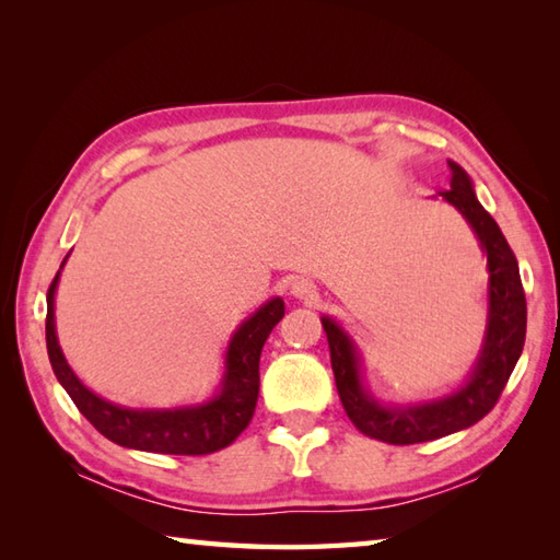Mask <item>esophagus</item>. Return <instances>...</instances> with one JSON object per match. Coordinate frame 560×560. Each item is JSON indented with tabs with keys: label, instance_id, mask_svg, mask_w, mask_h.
<instances>
[{
	"label": "esophagus",
	"instance_id": "obj_1",
	"mask_svg": "<svg viewBox=\"0 0 560 560\" xmlns=\"http://www.w3.org/2000/svg\"><path fill=\"white\" fill-rule=\"evenodd\" d=\"M291 295L293 299H299V301H315L317 299V289L313 287L311 281H305V279H295L293 283H291Z\"/></svg>",
	"mask_w": 560,
	"mask_h": 560
}]
</instances>
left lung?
Instances as JSON below:
<instances>
[{
	"mask_svg": "<svg viewBox=\"0 0 560 560\" xmlns=\"http://www.w3.org/2000/svg\"><path fill=\"white\" fill-rule=\"evenodd\" d=\"M450 171V187L440 197L467 219L489 259V319H486L481 353L467 383L447 397L409 404V407H385L363 387L359 351L351 337L335 319L323 317L343 411L363 435L389 445L425 443L481 421L495 407L525 347L527 301L515 253L491 213L474 195L469 175L452 161Z\"/></svg>",
	"mask_w": 560,
	"mask_h": 560,
	"instance_id": "8db88e82",
	"label": "left lung"
}]
</instances>
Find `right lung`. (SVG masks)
<instances>
[{"instance_id": "1", "label": "right lung", "mask_w": 560, "mask_h": 560, "mask_svg": "<svg viewBox=\"0 0 560 560\" xmlns=\"http://www.w3.org/2000/svg\"><path fill=\"white\" fill-rule=\"evenodd\" d=\"M59 271L47 289V355H50L59 385L67 389L77 409L101 435L122 447L161 452V455H211V452L229 447L245 431L257 407L261 347H265L269 331L283 317L281 299H271L235 329L229 351H225V373L217 397L197 404V407L127 409L93 395L71 371L62 349H59L55 335V289Z\"/></svg>"}]
</instances>
